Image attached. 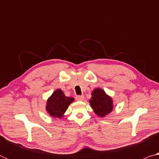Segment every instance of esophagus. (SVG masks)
I'll return each instance as SVG.
<instances>
[{"instance_id": "esophagus-1", "label": "esophagus", "mask_w": 159, "mask_h": 159, "mask_svg": "<svg viewBox=\"0 0 159 159\" xmlns=\"http://www.w3.org/2000/svg\"><path fill=\"white\" fill-rule=\"evenodd\" d=\"M76 100L77 101H83V99H84V96L83 95H79V96H76Z\"/></svg>"}]
</instances>
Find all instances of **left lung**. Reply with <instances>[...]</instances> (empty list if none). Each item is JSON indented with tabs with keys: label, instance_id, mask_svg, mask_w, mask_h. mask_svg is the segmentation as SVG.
Returning a JSON list of instances; mask_svg holds the SVG:
<instances>
[{
	"label": "left lung",
	"instance_id": "1",
	"mask_svg": "<svg viewBox=\"0 0 159 159\" xmlns=\"http://www.w3.org/2000/svg\"><path fill=\"white\" fill-rule=\"evenodd\" d=\"M91 95L90 104L96 115L104 118L112 111L114 109L113 99L104 90L99 88H95Z\"/></svg>",
	"mask_w": 159,
	"mask_h": 159
}]
</instances>
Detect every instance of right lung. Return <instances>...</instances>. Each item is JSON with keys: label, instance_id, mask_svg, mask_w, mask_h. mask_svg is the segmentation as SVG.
<instances>
[{"label": "right lung", "instance_id": "add662e5", "mask_svg": "<svg viewBox=\"0 0 159 159\" xmlns=\"http://www.w3.org/2000/svg\"><path fill=\"white\" fill-rule=\"evenodd\" d=\"M74 101V98L66 97L61 89H57L47 99L45 110L52 118H61Z\"/></svg>", "mask_w": 159, "mask_h": 159}]
</instances>
